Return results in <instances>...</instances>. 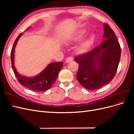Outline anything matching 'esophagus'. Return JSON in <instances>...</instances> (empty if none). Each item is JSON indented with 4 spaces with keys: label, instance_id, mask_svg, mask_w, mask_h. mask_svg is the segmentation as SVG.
<instances>
[{
    "label": "esophagus",
    "instance_id": "obj_1",
    "mask_svg": "<svg viewBox=\"0 0 134 134\" xmlns=\"http://www.w3.org/2000/svg\"><path fill=\"white\" fill-rule=\"evenodd\" d=\"M72 60H73V58L71 56H69V57L66 59V63H70L72 62Z\"/></svg>",
    "mask_w": 134,
    "mask_h": 134
}]
</instances>
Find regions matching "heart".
Segmentation results:
<instances>
[{"label": "heart", "mask_w": 134, "mask_h": 134, "mask_svg": "<svg viewBox=\"0 0 134 134\" xmlns=\"http://www.w3.org/2000/svg\"><path fill=\"white\" fill-rule=\"evenodd\" d=\"M93 40H94V36H91V37L89 38L86 41L83 42L80 47L78 48V51L79 52H83L86 51L88 48L91 46L92 43H93Z\"/></svg>", "instance_id": "b5f03b06"}]
</instances>
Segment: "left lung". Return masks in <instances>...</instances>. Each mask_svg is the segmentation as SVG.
<instances>
[{"instance_id": "1", "label": "left lung", "mask_w": 134, "mask_h": 134, "mask_svg": "<svg viewBox=\"0 0 134 134\" xmlns=\"http://www.w3.org/2000/svg\"><path fill=\"white\" fill-rule=\"evenodd\" d=\"M105 40L92 51L76 56L79 64L76 78L85 88L98 90L114 78L121 57V47L114 32L104 24Z\"/></svg>"}]
</instances>
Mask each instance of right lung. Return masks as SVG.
Instances as JSON below:
<instances>
[{
	"mask_svg": "<svg viewBox=\"0 0 134 134\" xmlns=\"http://www.w3.org/2000/svg\"><path fill=\"white\" fill-rule=\"evenodd\" d=\"M27 29H28V28ZM22 35L23 34H20L16 38L11 50L10 58L12 67L14 75L17 78L19 83L26 88H29L32 91L40 92L46 91L50 89L55 82L59 72L63 66V63L56 62L50 63L38 75L32 78H27L20 75L17 71L14 65V52L16 44Z\"/></svg>",
	"mask_w": 134,
	"mask_h": 134,
	"instance_id": "right-lung-1",
	"label": "right lung"
}]
</instances>
